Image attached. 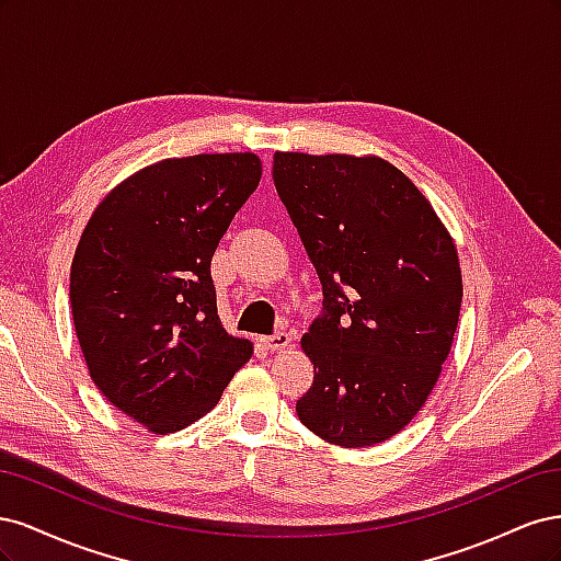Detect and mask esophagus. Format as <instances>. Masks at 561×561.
Segmentation results:
<instances>
[{
    "label": "esophagus",
    "instance_id": "1",
    "mask_svg": "<svg viewBox=\"0 0 561 561\" xmlns=\"http://www.w3.org/2000/svg\"><path fill=\"white\" fill-rule=\"evenodd\" d=\"M290 334L287 332H278V334H271V336H262V344L266 351H283L285 346H290Z\"/></svg>",
    "mask_w": 561,
    "mask_h": 561
}]
</instances>
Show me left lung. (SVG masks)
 I'll return each mask as SVG.
<instances>
[{
  "label": "left lung",
  "instance_id": "obj_1",
  "mask_svg": "<svg viewBox=\"0 0 561 561\" xmlns=\"http://www.w3.org/2000/svg\"><path fill=\"white\" fill-rule=\"evenodd\" d=\"M274 182L322 285L297 416L330 445L383 443L426 404L449 355L463 299L454 239L379 157L276 151Z\"/></svg>",
  "mask_w": 561,
  "mask_h": 561
}]
</instances>
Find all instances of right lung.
Returning <instances> with one entry per match:
<instances>
[{
    "instance_id": "1",
    "label": "right lung",
    "mask_w": 561,
    "mask_h": 561,
    "mask_svg": "<svg viewBox=\"0 0 561 561\" xmlns=\"http://www.w3.org/2000/svg\"><path fill=\"white\" fill-rule=\"evenodd\" d=\"M262 180L252 151L163 159L100 201L70 271L93 383L157 435L208 414L252 355L217 316L210 262Z\"/></svg>"
}]
</instances>
